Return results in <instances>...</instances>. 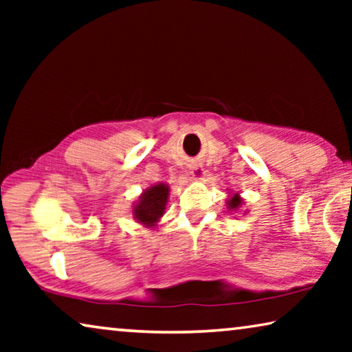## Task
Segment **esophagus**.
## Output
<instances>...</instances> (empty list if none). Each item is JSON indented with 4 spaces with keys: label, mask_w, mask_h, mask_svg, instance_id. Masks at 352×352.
<instances>
[{
    "label": "esophagus",
    "mask_w": 352,
    "mask_h": 352,
    "mask_svg": "<svg viewBox=\"0 0 352 352\" xmlns=\"http://www.w3.org/2000/svg\"><path fill=\"white\" fill-rule=\"evenodd\" d=\"M189 174H190V177H192V178H195V180H201V178L205 177V169L201 168V166L195 164V166H192V168H190Z\"/></svg>",
    "instance_id": "esophagus-1"
}]
</instances>
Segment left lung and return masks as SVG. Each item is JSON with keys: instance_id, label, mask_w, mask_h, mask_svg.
<instances>
[{"instance_id": "left-lung-1", "label": "left lung", "mask_w": 352, "mask_h": 352, "mask_svg": "<svg viewBox=\"0 0 352 352\" xmlns=\"http://www.w3.org/2000/svg\"><path fill=\"white\" fill-rule=\"evenodd\" d=\"M243 205V199L239 195V192H233L230 195L228 199H226V208H228L230 211H237L241 210ZM247 212V211H245Z\"/></svg>"}]
</instances>
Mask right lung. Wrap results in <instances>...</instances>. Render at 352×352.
Here are the masks:
<instances>
[{
    "mask_svg": "<svg viewBox=\"0 0 352 352\" xmlns=\"http://www.w3.org/2000/svg\"><path fill=\"white\" fill-rule=\"evenodd\" d=\"M169 197V184L158 183L142 190V194L133 205V219L136 222L152 228L163 217L166 204Z\"/></svg>",
    "mask_w": 352,
    "mask_h": 352,
    "instance_id": "add662e5",
    "label": "right lung"
}]
</instances>
